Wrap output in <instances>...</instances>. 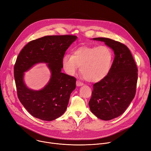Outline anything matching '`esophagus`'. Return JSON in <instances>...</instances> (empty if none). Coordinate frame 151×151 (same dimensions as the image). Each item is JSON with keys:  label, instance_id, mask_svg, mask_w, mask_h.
<instances>
[{"label": "esophagus", "instance_id": "1", "mask_svg": "<svg viewBox=\"0 0 151 151\" xmlns=\"http://www.w3.org/2000/svg\"><path fill=\"white\" fill-rule=\"evenodd\" d=\"M83 85V83H82V82L79 81H76V85L77 86H82Z\"/></svg>", "mask_w": 151, "mask_h": 151}]
</instances>
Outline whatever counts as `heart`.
<instances>
[{"label": "heart", "mask_w": 151, "mask_h": 151, "mask_svg": "<svg viewBox=\"0 0 151 151\" xmlns=\"http://www.w3.org/2000/svg\"><path fill=\"white\" fill-rule=\"evenodd\" d=\"M113 54L106 46H82L73 52V55L63 57L61 64L65 72L74 75L81 66L80 71L86 81L98 82L107 76L111 67Z\"/></svg>", "instance_id": "heart-1"}]
</instances>
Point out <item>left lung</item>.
<instances>
[{"instance_id":"obj_1","label":"left lung","mask_w":151,"mask_h":151,"mask_svg":"<svg viewBox=\"0 0 151 151\" xmlns=\"http://www.w3.org/2000/svg\"><path fill=\"white\" fill-rule=\"evenodd\" d=\"M113 49L114 58L109 74L93 85L89 106L97 118L109 121L122 114L134 98L138 69L129 48L107 38H95Z\"/></svg>"}]
</instances>
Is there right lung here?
Returning a JSON list of instances; mask_svg holds the SVG:
<instances>
[{"mask_svg": "<svg viewBox=\"0 0 151 151\" xmlns=\"http://www.w3.org/2000/svg\"><path fill=\"white\" fill-rule=\"evenodd\" d=\"M77 38L68 35L43 37L27 44L17 56L14 67L17 97L33 116L52 121L65 112L70 93L76 88V78L61 72V61L66 50ZM39 63H48L51 78L42 90L35 91L24 85L23 73Z\"/></svg>", "mask_w": 151, "mask_h": 151, "instance_id": "add662e5", "label": "right lung"}]
</instances>
